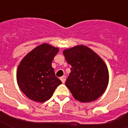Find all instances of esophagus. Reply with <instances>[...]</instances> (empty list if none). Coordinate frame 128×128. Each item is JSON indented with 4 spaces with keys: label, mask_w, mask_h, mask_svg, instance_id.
I'll return each mask as SVG.
<instances>
[{
    "label": "esophagus",
    "mask_w": 128,
    "mask_h": 128,
    "mask_svg": "<svg viewBox=\"0 0 128 128\" xmlns=\"http://www.w3.org/2000/svg\"><path fill=\"white\" fill-rule=\"evenodd\" d=\"M60 80H61V81H62V83H64V82H66V76H62V77L60 78Z\"/></svg>",
    "instance_id": "obj_1"
}]
</instances>
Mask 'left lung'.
<instances>
[{"instance_id":"obj_1","label":"left lung","mask_w":128,"mask_h":128,"mask_svg":"<svg viewBox=\"0 0 128 128\" xmlns=\"http://www.w3.org/2000/svg\"><path fill=\"white\" fill-rule=\"evenodd\" d=\"M71 65L66 86L73 97L82 102L97 100L105 92L109 74L103 60L87 46H76L63 52Z\"/></svg>"}]
</instances>
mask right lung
I'll use <instances>...</instances> for the list:
<instances>
[{
    "instance_id": "obj_1",
    "label": "right lung",
    "mask_w": 128,
    "mask_h": 128,
    "mask_svg": "<svg viewBox=\"0 0 128 128\" xmlns=\"http://www.w3.org/2000/svg\"><path fill=\"white\" fill-rule=\"evenodd\" d=\"M58 52V48L42 44L29 52L20 62L16 73L17 82L29 99L44 102L62 84L52 67V60Z\"/></svg>"
}]
</instances>
